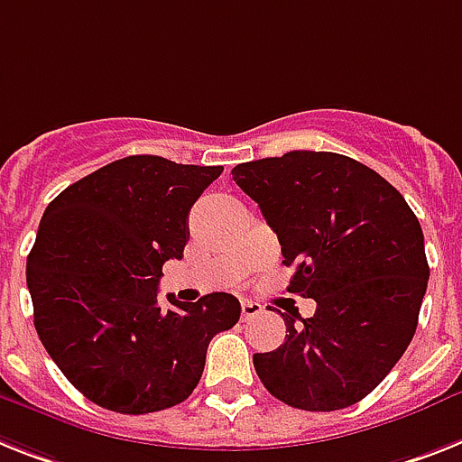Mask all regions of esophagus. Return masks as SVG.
<instances>
[{"mask_svg":"<svg viewBox=\"0 0 462 462\" xmlns=\"http://www.w3.org/2000/svg\"><path fill=\"white\" fill-rule=\"evenodd\" d=\"M262 314V304L253 302V300H243L240 302V316H243V321H250L254 316Z\"/></svg>","mask_w":462,"mask_h":462,"instance_id":"34e87169","label":"esophagus"}]
</instances>
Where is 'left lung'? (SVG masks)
Listing matches in <instances>:
<instances>
[{
    "instance_id": "1",
    "label": "left lung",
    "mask_w": 462,
    "mask_h": 462,
    "mask_svg": "<svg viewBox=\"0 0 462 462\" xmlns=\"http://www.w3.org/2000/svg\"><path fill=\"white\" fill-rule=\"evenodd\" d=\"M231 174L295 264L288 292L316 300L311 319L283 314V345L254 354L259 380L292 409L361 402L415 335L430 278L418 217L390 181L340 153L291 151Z\"/></svg>"
}]
</instances>
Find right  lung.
<instances>
[{
	"mask_svg": "<svg viewBox=\"0 0 462 462\" xmlns=\"http://www.w3.org/2000/svg\"><path fill=\"white\" fill-rule=\"evenodd\" d=\"M222 171L129 155L44 209L28 254L34 328L89 402L127 415L177 406L203 375L209 340L238 323L228 292L158 302L162 264L184 257L190 208Z\"/></svg>",
	"mask_w": 462,
	"mask_h": 462,
	"instance_id": "obj_1",
	"label": "right lung"
}]
</instances>
